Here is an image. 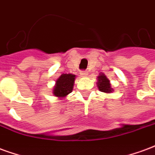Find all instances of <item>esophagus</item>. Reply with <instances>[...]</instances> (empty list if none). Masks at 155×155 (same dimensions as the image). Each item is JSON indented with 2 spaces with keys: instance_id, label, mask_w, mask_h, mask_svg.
<instances>
[{
  "instance_id": "34e87169",
  "label": "esophagus",
  "mask_w": 155,
  "mask_h": 155,
  "mask_svg": "<svg viewBox=\"0 0 155 155\" xmlns=\"http://www.w3.org/2000/svg\"><path fill=\"white\" fill-rule=\"evenodd\" d=\"M80 74L82 77H87L88 75V72L87 71H81L80 72Z\"/></svg>"
}]
</instances>
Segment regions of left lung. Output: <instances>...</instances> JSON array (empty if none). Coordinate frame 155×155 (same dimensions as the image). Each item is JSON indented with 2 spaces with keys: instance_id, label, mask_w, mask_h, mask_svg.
<instances>
[{
  "instance_id": "obj_1",
  "label": "left lung",
  "mask_w": 155,
  "mask_h": 155,
  "mask_svg": "<svg viewBox=\"0 0 155 155\" xmlns=\"http://www.w3.org/2000/svg\"><path fill=\"white\" fill-rule=\"evenodd\" d=\"M97 87L99 91L105 92V93H111L114 91L111 87L110 82L109 79L107 78V76L104 73H101L97 76Z\"/></svg>"
}]
</instances>
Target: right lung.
Instances as JSON below:
<instances>
[{"label":"right lung","instance_id":"1","mask_svg":"<svg viewBox=\"0 0 155 155\" xmlns=\"http://www.w3.org/2000/svg\"><path fill=\"white\" fill-rule=\"evenodd\" d=\"M75 78L76 75L72 73L62 74L55 82V85L53 88V94L60 99L66 97L73 91Z\"/></svg>","mask_w":155,"mask_h":155}]
</instances>
